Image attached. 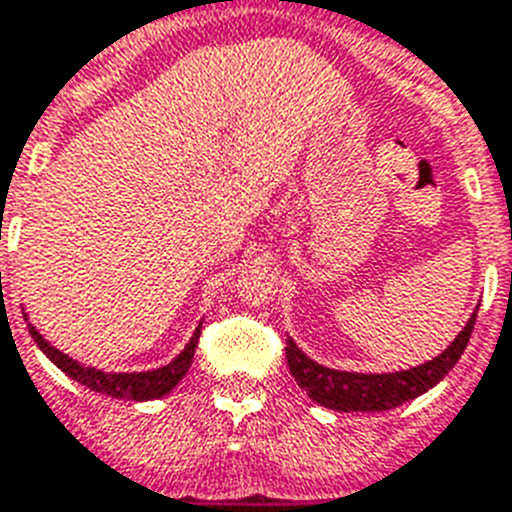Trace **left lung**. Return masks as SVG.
Masks as SVG:
<instances>
[{"instance_id":"8db88e82","label":"left lung","mask_w":512,"mask_h":512,"mask_svg":"<svg viewBox=\"0 0 512 512\" xmlns=\"http://www.w3.org/2000/svg\"><path fill=\"white\" fill-rule=\"evenodd\" d=\"M474 322L476 312L468 317L466 328L455 336V341L442 354L419 367L401 369V372H346V369L322 367L315 359H309L291 338L286 341V359H289L291 377L299 382V388L307 390L309 398L325 409L390 411L432 390L442 377L448 375L468 346V338L474 333Z\"/></svg>"}]
</instances>
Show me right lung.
<instances>
[{"mask_svg": "<svg viewBox=\"0 0 512 512\" xmlns=\"http://www.w3.org/2000/svg\"><path fill=\"white\" fill-rule=\"evenodd\" d=\"M25 320H28V315H25ZM28 330H30V336H33V341H36L38 349L44 351L51 362L57 364L67 377L77 380L80 385H85V388L96 390V393L111 395V398H122V401L143 403V401H153V398L169 395L171 390L179 385V380L190 372L192 356H195L197 341H200L203 322L195 328L190 343H187V346H184V349L179 351L169 364H163V367L158 369H148V372H103V369H96V367H85V364L75 362V359L64 354V351H59L57 346H51V343L46 341V338L41 336L33 325H30V322H28Z\"/></svg>", "mask_w": 512, "mask_h": 512, "instance_id": "obj_1", "label": "right lung"}]
</instances>
